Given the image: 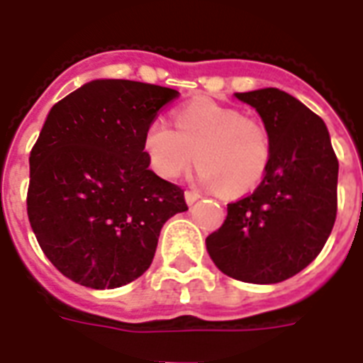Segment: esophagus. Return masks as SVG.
<instances>
[{
  "instance_id": "1",
  "label": "esophagus",
  "mask_w": 363,
  "mask_h": 363,
  "mask_svg": "<svg viewBox=\"0 0 363 363\" xmlns=\"http://www.w3.org/2000/svg\"><path fill=\"white\" fill-rule=\"evenodd\" d=\"M184 199H186L188 205H194L199 199V194L192 192V190H186V192H184Z\"/></svg>"
}]
</instances>
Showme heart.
<instances>
[{"label": "heart", "instance_id": "b5f03b06", "mask_svg": "<svg viewBox=\"0 0 363 363\" xmlns=\"http://www.w3.org/2000/svg\"><path fill=\"white\" fill-rule=\"evenodd\" d=\"M175 127L154 118L145 130L143 148L152 171L177 179L198 160V181L241 196L258 186L271 160L265 125L239 109L211 99H196L175 113Z\"/></svg>", "mask_w": 363, "mask_h": 363}]
</instances>
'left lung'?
<instances>
[{
  "label": "left lung",
  "mask_w": 363,
  "mask_h": 363,
  "mask_svg": "<svg viewBox=\"0 0 363 363\" xmlns=\"http://www.w3.org/2000/svg\"><path fill=\"white\" fill-rule=\"evenodd\" d=\"M256 109L271 139V160L250 196L205 239L222 273L275 284L320 254L337 215L339 162L320 116L279 88L235 94Z\"/></svg>",
  "instance_id": "left-lung-1"
}]
</instances>
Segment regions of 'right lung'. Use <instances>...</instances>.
I'll return each instance as SVG.
<instances>
[{"label":"right lung","mask_w":363,"mask_h":363,"mask_svg":"<svg viewBox=\"0 0 363 363\" xmlns=\"http://www.w3.org/2000/svg\"><path fill=\"white\" fill-rule=\"evenodd\" d=\"M173 88L96 79L54 105L30 152L28 218L54 267L105 290L150 267L184 190L148 169L147 125Z\"/></svg>","instance_id":"right-lung-1"}]
</instances>
